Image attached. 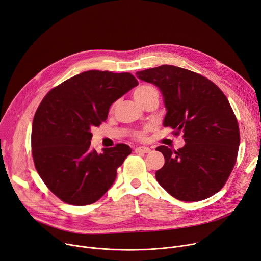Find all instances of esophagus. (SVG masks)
Masks as SVG:
<instances>
[{"instance_id":"esophagus-1","label":"esophagus","mask_w":261,"mask_h":261,"mask_svg":"<svg viewBox=\"0 0 261 261\" xmlns=\"http://www.w3.org/2000/svg\"><path fill=\"white\" fill-rule=\"evenodd\" d=\"M136 152H139V153H149L151 151V149L149 147H146V146H140V147H137L135 149Z\"/></svg>"}]
</instances>
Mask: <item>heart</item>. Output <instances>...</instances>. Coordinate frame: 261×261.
I'll use <instances>...</instances> for the list:
<instances>
[{
	"mask_svg": "<svg viewBox=\"0 0 261 261\" xmlns=\"http://www.w3.org/2000/svg\"><path fill=\"white\" fill-rule=\"evenodd\" d=\"M152 96L159 97V91L153 85H148V84L141 85L134 91V98L140 105ZM148 130H149V127H145L143 130L135 133V137L138 139H144L146 137V133Z\"/></svg>",
	"mask_w": 261,
	"mask_h": 261,
	"instance_id": "1",
	"label": "heart"
}]
</instances>
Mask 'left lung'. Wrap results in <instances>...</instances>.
<instances>
[{
	"label": "left lung",
	"instance_id": "obj_1",
	"mask_svg": "<svg viewBox=\"0 0 261 261\" xmlns=\"http://www.w3.org/2000/svg\"><path fill=\"white\" fill-rule=\"evenodd\" d=\"M138 79L155 85L167 110L164 126L184 134L185 146H159L165 165L158 182L180 201H200L218 193L232 171L240 129L227 97L211 80L191 70L162 65L137 71Z\"/></svg>",
	"mask_w": 261,
	"mask_h": 261
}]
</instances>
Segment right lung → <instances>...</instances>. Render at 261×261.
Segmentation results:
<instances>
[{"mask_svg": "<svg viewBox=\"0 0 261 261\" xmlns=\"http://www.w3.org/2000/svg\"><path fill=\"white\" fill-rule=\"evenodd\" d=\"M128 73L88 70L51 89L32 125V155L46 187L71 205H88L114 184L132 149L126 144L91 149V129L108 118L111 105L138 86Z\"/></svg>", "mask_w": 261, "mask_h": 261, "instance_id": "add662e5", "label": "right lung"}]
</instances>
